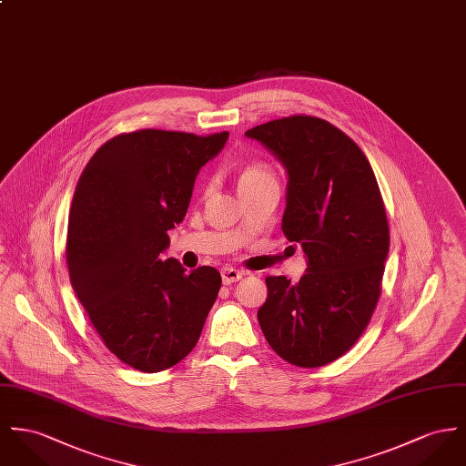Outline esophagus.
<instances>
[{"mask_svg": "<svg viewBox=\"0 0 466 466\" xmlns=\"http://www.w3.org/2000/svg\"><path fill=\"white\" fill-rule=\"evenodd\" d=\"M243 277H245V273H243V271H239V269H236V268L227 266V268H223V269H221V280H223V284H225V286H230V284H234V282L241 280Z\"/></svg>", "mask_w": 466, "mask_h": 466, "instance_id": "1", "label": "esophagus"}]
</instances>
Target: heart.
I'll list each match as a JSON object with an SVG mask.
<instances>
[{"mask_svg":"<svg viewBox=\"0 0 466 466\" xmlns=\"http://www.w3.org/2000/svg\"><path fill=\"white\" fill-rule=\"evenodd\" d=\"M262 182H277L273 170L266 163L251 161V163H247L245 167H241L239 176H238L239 189L251 187V186H257V184H262Z\"/></svg>","mask_w":466,"mask_h":466,"instance_id":"b5f03b06","label":"heart"}]
</instances>
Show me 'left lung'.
<instances>
[{"mask_svg":"<svg viewBox=\"0 0 466 466\" xmlns=\"http://www.w3.org/2000/svg\"><path fill=\"white\" fill-rule=\"evenodd\" d=\"M286 168L282 230L307 257L294 286L268 277L257 318L273 351L298 367H321L355 346L376 309L390 247L374 172L348 135L294 115L245 133Z\"/></svg>","mask_w":466,"mask_h":466,"instance_id":"8db88e82","label":"left lung"}]
</instances>
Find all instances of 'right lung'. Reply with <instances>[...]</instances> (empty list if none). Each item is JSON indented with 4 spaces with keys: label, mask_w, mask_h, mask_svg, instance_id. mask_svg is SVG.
<instances>
[{
    "label": "right lung",
    "mask_w": 466,
    "mask_h": 466,
    "mask_svg": "<svg viewBox=\"0 0 466 466\" xmlns=\"http://www.w3.org/2000/svg\"><path fill=\"white\" fill-rule=\"evenodd\" d=\"M227 138V131L118 135L77 180L67 228L72 289L107 350L142 372L186 359L215 305V268L186 271L161 253L186 216L200 168Z\"/></svg>",
    "instance_id": "obj_1"
}]
</instances>
